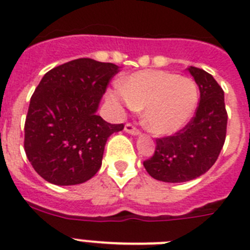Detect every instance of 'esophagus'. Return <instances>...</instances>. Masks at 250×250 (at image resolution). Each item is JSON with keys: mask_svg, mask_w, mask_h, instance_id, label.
Here are the masks:
<instances>
[{"mask_svg": "<svg viewBox=\"0 0 250 250\" xmlns=\"http://www.w3.org/2000/svg\"><path fill=\"white\" fill-rule=\"evenodd\" d=\"M125 131L131 134V135H139V134H140V130L131 123H127L126 125H125Z\"/></svg>", "mask_w": 250, "mask_h": 250, "instance_id": "obj_1", "label": "esophagus"}]
</instances>
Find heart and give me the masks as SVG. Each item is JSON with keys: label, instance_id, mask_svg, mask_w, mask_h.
Wrapping results in <instances>:
<instances>
[{"label": "heart", "instance_id": "b5f03b06", "mask_svg": "<svg viewBox=\"0 0 250 250\" xmlns=\"http://www.w3.org/2000/svg\"><path fill=\"white\" fill-rule=\"evenodd\" d=\"M110 99L118 105L144 109L143 123L156 135H169L184 127L199 100L198 86L191 79L158 70H144L127 76L121 90Z\"/></svg>", "mask_w": 250, "mask_h": 250}]
</instances>
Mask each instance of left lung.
I'll return each instance as SVG.
<instances>
[{"instance_id":"obj_1","label":"left lung","mask_w":250,"mask_h":250,"mask_svg":"<svg viewBox=\"0 0 250 250\" xmlns=\"http://www.w3.org/2000/svg\"><path fill=\"white\" fill-rule=\"evenodd\" d=\"M188 70L200 91L195 115L174 135L156 139L154 155L144 161L149 175L160 182L184 183L207 173L219 156L227 135L224 91L202 68L190 66Z\"/></svg>"}]
</instances>
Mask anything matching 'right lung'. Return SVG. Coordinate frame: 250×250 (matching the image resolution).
I'll use <instances>...</instances> for the list:
<instances>
[{"label":"right lung","mask_w":250,"mask_h":250,"mask_svg":"<svg viewBox=\"0 0 250 250\" xmlns=\"http://www.w3.org/2000/svg\"><path fill=\"white\" fill-rule=\"evenodd\" d=\"M119 66L77 59L46 72L31 96L25 121L26 156L55 185L87 182L101 167L105 144L123 124L96 114Z\"/></svg>","instance_id":"add662e5"}]
</instances>
